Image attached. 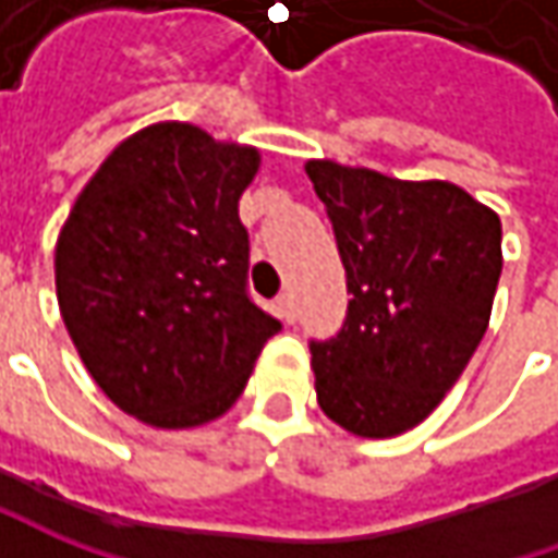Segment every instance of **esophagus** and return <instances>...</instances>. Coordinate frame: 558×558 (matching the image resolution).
<instances>
[{"mask_svg":"<svg viewBox=\"0 0 558 558\" xmlns=\"http://www.w3.org/2000/svg\"><path fill=\"white\" fill-rule=\"evenodd\" d=\"M276 313H279V319H286V323H294V319H298V304H294V294H291V291H282V294L276 298Z\"/></svg>","mask_w":558,"mask_h":558,"instance_id":"1","label":"esophagus"}]
</instances>
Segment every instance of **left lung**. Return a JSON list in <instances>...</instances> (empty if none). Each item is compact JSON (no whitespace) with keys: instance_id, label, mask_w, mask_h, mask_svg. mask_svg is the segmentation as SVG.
<instances>
[{"instance_id":"obj_1","label":"left lung","mask_w":558,"mask_h":558,"mask_svg":"<svg viewBox=\"0 0 558 558\" xmlns=\"http://www.w3.org/2000/svg\"><path fill=\"white\" fill-rule=\"evenodd\" d=\"M307 177L348 272L344 329L313 341L316 403L356 438L435 413L482 344L504 269L497 210L444 180L313 158Z\"/></svg>"}]
</instances>
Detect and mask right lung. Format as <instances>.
<instances>
[{"label":"right lung","instance_id":"obj_1","mask_svg":"<svg viewBox=\"0 0 558 558\" xmlns=\"http://www.w3.org/2000/svg\"><path fill=\"white\" fill-rule=\"evenodd\" d=\"M257 170L254 145L148 123L101 161L58 232L54 291L76 354L151 428L223 416L279 332L245 291L239 198Z\"/></svg>","mask_w":558,"mask_h":558}]
</instances>
